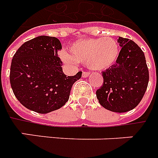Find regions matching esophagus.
I'll list each match as a JSON object with an SVG mask.
<instances>
[{"instance_id": "esophagus-1", "label": "esophagus", "mask_w": 158, "mask_h": 158, "mask_svg": "<svg viewBox=\"0 0 158 158\" xmlns=\"http://www.w3.org/2000/svg\"><path fill=\"white\" fill-rule=\"evenodd\" d=\"M82 77L83 78H86V77H88L89 76H90V73L89 72H82Z\"/></svg>"}]
</instances>
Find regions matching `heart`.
Returning a JSON list of instances; mask_svg holds the SVG:
<instances>
[{
  "label": "heart",
  "instance_id": "1",
  "mask_svg": "<svg viewBox=\"0 0 158 158\" xmlns=\"http://www.w3.org/2000/svg\"><path fill=\"white\" fill-rule=\"evenodd\" d=\"M69 53L61 52L59 56L63 63L74 66L79 62L93 71H103L116 62L120 54V45L112 37L79 39L69 46Z\"/></svg>",
  "mask_w": 158,
  "mask_h": 158
}]
</instances>
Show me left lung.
<instances>
[{
	"label": "left lung",
	"mask_w": 158,
	"mask_h": 158,
	"mask_svg": "<svg viewBox=\"0 0 158 158\" xmlns=\"http://www.w3.org/2000/svg\"><path fill=\"white\" fill-rule=\"evenodd\" d=\"M122 49L116 63L102 72L103 84L96 92L104 108L126 112L135 108L145 94L149 72L144 53L130 39L119 36Z\"/></svg>",
	"instance_id": "8db88e82"
}]
</instances>
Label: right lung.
<instances>
[{"instance_id":"right-lung-1","label":"right lung","mask_w":158,"mask_h":158,"mask_svg":"<svg viewBox=\"0 0 158 158\" xmlns=\"http://www.w3.org/2000/svg\"><path fill=\"white\" fill-rule=\"evenodd\" d=\"M61 49L56 37L40 35L22 44L13 56L10 82L17 100L27 109L45 114L63 106L72 85L81 72L66 77L57 52Z\"/></svg>"}]
</instances>
